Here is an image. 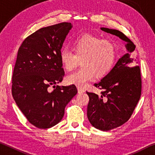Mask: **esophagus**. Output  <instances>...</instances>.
I'll use <instances>...</instances> for the list:
<instances>
[{
    "label": "esophagus",
    "mask_w": 155,
    "mask_h": 155,
    "mask_svg": "<svg viewBox=\"0 0 155 155\" xmlns=\"http://www.w3.org/2000/svg\"><path fill=\"white\" fill-rule=\"evenodd\" d=\"M77 90H78V94H83L85 92V90L82 89L81 87H78L77 88Z\"/></svg>",
    "instance_id": "1"
}]
</instances>
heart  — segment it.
I'll return each mask as SVG.
<instances>
[{
  "instance_id": "obj_1",
  "label": "heart",
  "mask_w": 155,
  "mask_h": 155,
  "mask_svg": "<svg viewBox=\"0 0 155 155\" xmlns=\"http://www.w3.org/2000/svg\"><path fill=\"white\" fill-rule=\"evenodd\" d=\"M74 53L67 48L59 54L60 61L64 69L71 71L81 60L82 68L67 76L68 84L78 87H85L96 76L101 77L110 72L116 57V48L109 40L98 36L84 34L77 37L72 42Z\"/></svg>"
}]
</instances>
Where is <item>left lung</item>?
Listing matches in <instances>:
<instances>
[{"label": "left lung", "mask_w": 155, "mask_h": 155, "mask_svg": "<svg viewBox=\"0 0 155 155\" xmlns=\"http://www.w3.org/2000/svg\"><path fill=\"white\" fill-rule=\"evenodd\" d=\"M104 32L118 37L126 43L127 53L120 58L105 77L94 86L103 89L101 95L87 92L90 98L87 115L91 124L107 131L127 122L140 101L141 92L140 68L132 67L135 45L118 30L101 27Z\"/></svg>", "instance_id": "1"}]
</instances>
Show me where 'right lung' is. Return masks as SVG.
<instances>
[{
  "label": "right lung",
  "mask_w": 155,
  "mask_h": 155,
  "mask_svg": "<svg viewBox=\"0 0 155 155\" xmlns=\"http://www.w3.org/2000/svg\"><path fill=\"white\" fill-rule=\"evenodd\" d=\"M72 28L70 22L41 28L23 41L12 77V95L31 124L48 128L61 121L65 107L77 94L74 85L61 83L64 70L59 54ZM51 85L55 88L51 91Z\"/></svg>",
  "instance_id": "add662e5"
}]
</instances>
